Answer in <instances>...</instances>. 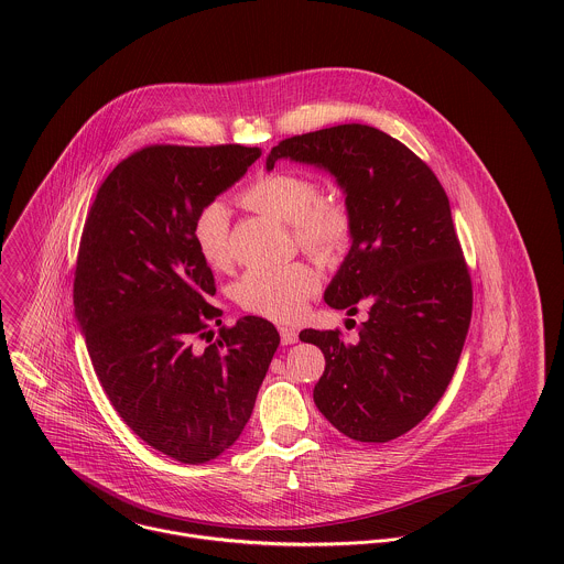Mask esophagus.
Wrapping results in <instances>:
<instances>
[{"instance_id":"esophagus-1","label":"esophagus","mask_w":564,"mask_h":564,"mask_svg":"<svg viewBox=\"0 0 564 564\" xmlns=\"http://www.w3.org/2000/svg\"><path fill=\"white\" fill-rule=\"evenodd\" d=\"M280 340L282 345H293L297 343V332L293 327H280Z\"/></svg>"}]
</instances>
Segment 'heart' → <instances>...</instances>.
I'll use <instances>...</instances> for the list:
<instances>
[{"label": "heart", "instance_id": "obj_1", "mask_svg": "<svg viewBox=\"0 0 564 564\" xmlns=\"http://www.w3.org/2000/svg\"><path fill=\"white\" fill-rule=\"evenodd\" d=\"M241 197L251 210L293 226L297 242L319 260L336 258L351 237V217L345 204L322 199L319 182L306 173L289 169L262 173L242 191ZM191 237L210 267H226L232 258L228 206L219 199L202 206L193 219ZM317 289V271L304 262H293L247 269L232 295L242 311L286 323L302 317Z\"/></svg>", "mask_w": 564, "mask_h": 564}]
</instances>
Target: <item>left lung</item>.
Wrapping results in <instances>:
<instances>
[{
    "label": "left lung",
    "instance_id": "1",
    "mask_svg": "<svg viewBox=\"0 0 564 564\" xmlns=\"http://www.w3.org/2000/svg\"><path fill=\"white\" fill-rule=\"evenodd\" d=\"M282 159L334 175L351 217V247L325 289L347 315L367 322L347 343L340 329H304L325 371L315 403L345 436L387 443L412 430L443 398L471 323V275L449 199L432 169L387 132L345 123L280 141Z\"/></svg>",
    "mask_w": 564,
    "mask_h": 564
}]
</instances>
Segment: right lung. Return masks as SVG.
<instances>
[{
  "label": "right lung",
  "instance_id": "right-lung-1",
  "mask_svg": "<svg viewBox=\"0 0 564 564\" xmlns=\"http://www.w3.org/2000/svg\"><path fill=\"white\" fill-rule=\"evenodd\" d=\"M256 159L242 145H150L108 173L82 232L74 306L99 384L137 436L184 465L237 443L280 345L267 319L221 325L191 237L199 208Z\"/></svg>",
  "mask_w": 564,
  "mask_h": 564
}]
</instances>
